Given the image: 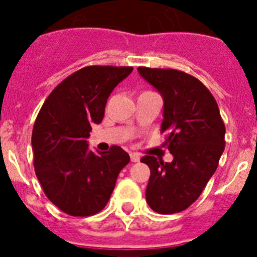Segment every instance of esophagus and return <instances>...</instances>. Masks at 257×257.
Listing matches in <instances>:
<instances>
[{
  "label": "esophagus",
  "instance_id": "1",
  "mask_svg": "<svg viewBox=\"0 0 257 257\" xmlns=\"http://www.w3.org/2000/svg\"><path fill=\"white\" fill-rule=\"evenodd\" d=\"M130 157H131V161H133V162H139L140 161V156L138 153H131Z\"/></svg>",
  "mask_w": 257,
  "mask_h": 257
}]
</instances>
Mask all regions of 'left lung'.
Returning <instances> with one entry per match:
<instances>
[{
  "instance_id": "1",
  "label": "left lung",
  "mask_w": 257,
  "mask_h": 257,
  "mask_svg": "<svg viewBox=\"0 0 257 257\" xmlns=\"http://www.w3.org/2000/svg\"><path fill=\"white\" fill-rule=\"evenodd\" d=\"M140 76L165 101L161 133L172 162L144 156L151 178L145 192L153 211L181 212L196 202L216 171L225 148V124L215 97L196 77L178 69L139 67Z\"/></svg>"
}]
</instances>
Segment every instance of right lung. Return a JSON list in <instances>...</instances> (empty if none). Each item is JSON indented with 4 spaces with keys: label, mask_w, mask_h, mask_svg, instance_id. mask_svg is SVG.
I'll list each match as a JSON object with an SVG mask.
<instances>
[{
    "label": "right lung",
    "mask_w": 257,
    "mask_h": 257,
    "mask_svg": "<svg viewBox=\"0 0 257 257\" xmlns=\"http://www.w3.org/2000/svg\"><path fill=\"white\" fill-rule=\"evenodd\" d=\"M133 67L88 65L47 96L32 133L35 171L47 198L70 216H91L108 203L130 156L117 145L94 153L86 142L103 121L106 99Z\"/></svg>",
    "instance_id": "add662e5"
}]
</instances>
